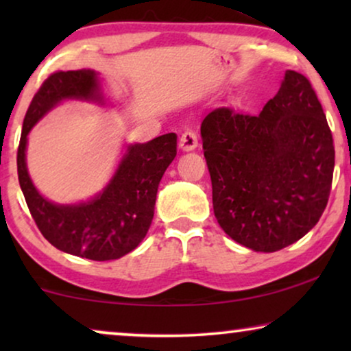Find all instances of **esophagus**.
<instances>
[{
  "mask_svg": "<svg viewBox=\"0 0 351 351\" xmlns=\"http://www.w3.org/2000/svg\"><path fill=\"white\" fill-rule=\"evenodd\" d=\"M179 147L184 152H191L198 147V136H196L195 131L191 129H186V131L182 132L180 141H179Z\"/></svg>",
  "mask_w": 351,
  "mask_h": 351,
  "instance_id": "esophagus-1",
  "label": "esophagus"
}]
</instances>
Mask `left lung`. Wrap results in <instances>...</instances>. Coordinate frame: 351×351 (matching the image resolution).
I'll list each match as a JSON object with an SVG mask.
<instances>
[{"label": "left lung", "instance_id": "obj_1", "mask_svg": "<svg viewBox=\"0 0 351 351\" xmlns=\"http://www.w3.org/2000/svg\"><path fill=\"white\" fill-rule=\"evenodd\" d=\"M215 219L234 241L275 252L299 241L328 204L334 142L310 81L286 70L261 114L215 108L201 123Z\"/></svg>", "mask_w": 351, "mask_h": 351}]
</instances>
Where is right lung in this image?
Masks as SVG:
<instances>
[{
	"mask_svg": "<svg viewBox=\"0 0 351 351\" xmlns=\"http://www.w3.org/2000/svg\"><path fill=\"white\" fill-rule=\"evenodd\" d=\"M64 100L108 105L94 70L56 71L33 97L23 119L17 152L19 184L38 228L52 246L89 261H114L136 249L150 228L158 185L177 155V136L126 145L112 179L88 201L52 203L33 184L27 169L28 134Z\"/></svg>",
	"mask_w": 351,
	"mask_h": 351,
	"instance_id": "add662e5",
	"label": "right lung"
}]
</instances>
